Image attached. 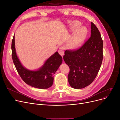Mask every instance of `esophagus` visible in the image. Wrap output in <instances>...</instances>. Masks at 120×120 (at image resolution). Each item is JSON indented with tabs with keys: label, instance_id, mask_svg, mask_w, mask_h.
<instances>
[{
	"label": "esophagus",
	"instance_id": "1",
	"mask_svg": "<svg viewBox=\"0 0 120 120\" xmlns=\"http://www.w3.org/2000/svg\"><path fill=\"white\" fill-rule=\"evenodd\" d=\"M64 47L60 46V48L59 49V50H58V52H59V53L62 56H63V55L64 54Z\"/></svg>",
	"mask_w": 120,
	"mask_h": 120
}]
</instances>
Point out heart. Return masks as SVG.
<instances>
[{
	"instance_id": "heart-1",
	"label": "heart",
	"mask_w": 120,
	"mask_h": 120,
	"mask_svg": "<svg viewBox=\"0 0 120 120\" xmlns=\"http://www.w3.org/2000/svg\"><path fill=\"white\" fill-rule=\"evenodd\" d=\"M81 23L79 21H75L70 24V27L72 31H75L67 44L70 49H75L81 45L87 34L86 29L84 27H81Z\"/></svg>"
}]
</instances>
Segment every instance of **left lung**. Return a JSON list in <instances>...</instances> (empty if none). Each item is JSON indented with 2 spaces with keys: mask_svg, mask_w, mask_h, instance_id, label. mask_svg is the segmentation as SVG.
Returning a JSON list of instances; mask_svg holds the SVG:
<instances>
[{
  "mask_svg": "<svg viewBox=\"0 0 120 120\" xmlns=\"http://www.w3.org/2000/svg\"><path fill=\"white\" fill-rule=\"evenodd\" d=\"M103 48L100 32L91 22V34L88 40L78 49L65 51L64 60L70 68L68 78L72 88H85L95 79L102 63Z\"/></svg>",
  "mask_w": 120,
  "mask_h": 120,
  "instance_id": "1",
  "label": "left lung"
}]
</instances>
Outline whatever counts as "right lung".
Returning <instances> with one entry per match:
<instances>
[{
  "label": "right lung",
  "instance_id": "right-lung-1",
  "mask_svg": "<svg viewBox=\"0 0 120 120\" xmlns=\"http://www.w3.org/2000/svg\"><path fill=\"white\" fill-rule=\"evenodd\" d=\"M11 50L12 60L16 70L26 84L41 89H48L52 85L53 75L63 61L62 57L58 52L49 57L38 70L30 71L22 66L16 55L14 34L12 40Z\"/></svg>",
  "mask_w": 120,
  "mask_h": 120
}]
</instances>
